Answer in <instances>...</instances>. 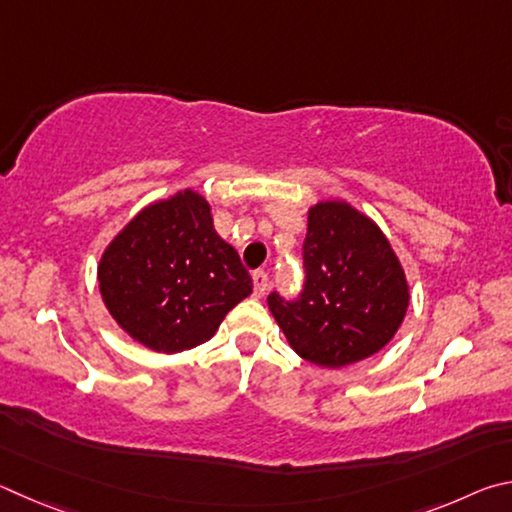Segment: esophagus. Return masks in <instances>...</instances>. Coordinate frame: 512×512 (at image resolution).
<instances>
[{"mask_svg": "<svg viewBox=\"0 0 512 512\" xmlns=\"http://www.w3.org/2000/svg\"><path fill=\"white\" fill-rule=\"evenodd\" d=\"M267 288H270V279H267V274L265 272H256L254 274V297L256 299L265 297Z\"/></svg>", "mask_w": 512, "mask_h": 512, "instance_id": "obj_1", "label": "esophagus"}]
</instances>
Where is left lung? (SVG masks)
<instances>
[{
  "mask_svg": "<svg viewBox=\"0 0 512 512\" xmlns=\"http://www.w3.org/2000/svg\"><path fill=\"white\" fill-rule=\"evenodd\" d=\"M303 288L267 297L276 324L303 360L342 369L391 342L409 306V285L378 224L346 202L308 213Z\"/></svg>",
  "mask_w": 512,
  "mask_h": 512,
  "instance_id": "1",
  "label": "left lung"
}]
</instances>
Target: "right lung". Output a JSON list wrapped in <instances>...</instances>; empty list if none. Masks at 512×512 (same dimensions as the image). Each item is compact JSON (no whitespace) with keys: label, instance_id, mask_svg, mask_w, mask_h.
<instances>
[{"label":"right lung","instance_id":"obj_1","mask_svg":"<svg viewBox=\"0 0 512 512\" xmlns=\"http://www.w3.org/2000/svg\"><path fill=\"white\" fill-rule=\"evenodd\" d=\"M98 288L132 339L179 353L211 339L254 285L238 251L215 233L209 202L182 191L146 206L110 242Z\"/></svg>","mask_w":512,"mask_h":512}]
</instances>
